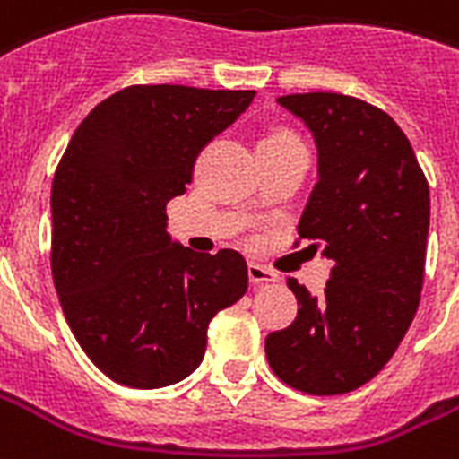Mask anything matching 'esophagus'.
Listing matches in <instances>:
<instances>
[{"label":"esophagus","mask_w":459,"mask_h":459,"mask_svg":"<svg viewBox=\"0 0 459 459\" xmlns=\"http://www.w3.org/2000/svg\"><path fill=\"white\" fill-rule=\"evenodd\" d=\"M247 276H250V284L253 286H264V284H279L281 276L272 272V269L262 267V264H247Z\"/></svg>","instance_id":"esophagus-1"}]
</instances>
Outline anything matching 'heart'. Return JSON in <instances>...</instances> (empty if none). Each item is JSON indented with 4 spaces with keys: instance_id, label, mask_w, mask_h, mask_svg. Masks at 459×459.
Segmentation results:
<instances>
[{
    "instance_id": "b5f03b06",
    "label": "heart",
    "mask_w": 459,
    "mask_h": 459,
    "mask_svg": "<svg viewBox=\"0 0 459 459\" xmlns=\"http://www.w3.org/2000/svg\"><path fill=\"white\" fill-rule=\"evenodd\" d=\"M284 136H291L289 132H272V134H267L262 142H269V139H284Z\"/></svg>"
}]
</instances>
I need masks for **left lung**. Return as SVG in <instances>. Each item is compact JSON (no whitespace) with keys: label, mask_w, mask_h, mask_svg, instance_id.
<instances>
[{"label":"left lung","mask_w":459,"mask_h":459,"mask_svg":"<svg viewBox=\"0 0 459 459\" xmlns=\"http://www.w3.org/2000/svg\"><path fill=\"white\" fill-rule=\"evenodd\" d=\"M276 103L317 146V183L299 221L307 253L332 260L325 293L289 279L299 315L264 342L279 380L307 394L351 393L397 351L424 286L431 199L407 134L380 108L344 93Z\"/></svg>","instance_id":"left-lung-1"}]
</instances>
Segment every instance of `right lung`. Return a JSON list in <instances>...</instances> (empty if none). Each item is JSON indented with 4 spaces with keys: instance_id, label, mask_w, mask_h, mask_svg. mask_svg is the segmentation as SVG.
<instances>
[{
    "instance_id": "obj_1",
    "label": "right lung",
    "mask_w": 459,
    "mask_h": 459,
    "mask_svg": "<svg viewBox=\"0 0 459 459\" xmlns=\"http://www.w3.org/2000/svg\"><path fill=\"white\" fill-rule=\"evenodd\" d=\"M255 91L129 86L76 127L52 180V279L76 342L115 383H180L204 359L206 327L247 291L236 250L192 253L166 204Z\"/></svg>"
}]
</instances>
